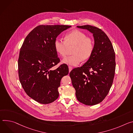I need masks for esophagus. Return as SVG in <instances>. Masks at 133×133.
I'll use <instances>...</instances> for the list:
<instances>
[{
    "mask_svg": "<svg viewBox=\"0 0 133 133\" xmlns=\"http://www.w3.org/2000/svg\"><path fill=\"white\" fill-rule=\"evenodd\" d=\"M69 72H71V71L72 70V67L71 66H69Z\"/></svg>",
    "mask_w": 133,
    "mask_h": 133,
    "instance_id": "obj_1",
    "label": "esophagus"
}]
</instances>
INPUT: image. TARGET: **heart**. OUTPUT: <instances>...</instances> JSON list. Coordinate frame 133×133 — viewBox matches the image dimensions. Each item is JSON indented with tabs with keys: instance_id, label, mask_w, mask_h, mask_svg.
Masks as SVG:
<instances>
[{
	"instance_id": "heart-1",
	"label": "heart",
	"mask_w": 133,
	"mask_h": 133,
	"mask_svg": "<svg viewBox=\"0 0 133 133\" xmlns=\"http://www.w3.org/2000/svg\"><path fill=\"white\" fill-rule=\"evenodd\" d=\"M54 46L56 53L61 56H64L68 48L74 46L71 56L64 57L62 60L63 64L69 65H78L82 60L85 61L91 56L94 43L92 38L87 37L83 32L74 30L65 35L64 41L56 38L54 42Z\"/></svg>"
}]
</instances>
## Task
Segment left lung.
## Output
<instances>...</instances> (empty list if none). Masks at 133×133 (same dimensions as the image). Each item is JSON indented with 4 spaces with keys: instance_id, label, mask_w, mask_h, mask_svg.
I'll return each instance as SVG.
<instances>
[{
    "instance_id": "8db88e82",
    "label": "left lung",
    "mask_w": 133,
    "mask_h": 133,
    "mask_svg": "<svg viewBox=\"0 0 133 133\" xmlns=\"http://www.w3.org/2000/svg\"><path fill=\"white\" fill-rule=\"evenodd\" d=\"M93 35L94 48L88 60L70 73L76 97L82 104L92 106L104 100L112 85L116 68L112 44L101 29L91 25L77 26Z\"/></svg>"
}]
</instances>
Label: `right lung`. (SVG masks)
Wrapping results in <instances>:
<instances>
[{
  "instance_id": "right-lung-1",
  "label": "right lung",
  "mask_w": 133,
  "mask_h": 133,
  "mask_svg": "<svg viewBox=\"0 0 133 133\" xmlns=\"http://www.w3.org/2000/svg\"><path fill=\"white\" fill-rule=\"evenodd\" d=\"M68 25H39L25 38L18 58L20 82L27 95L42 104L55 101L59 96L61 80L69 73L65 64L51 68L60 59L54 42L58 35L70 28Z\"/></svg>"
}]
</instances>
